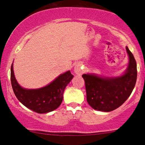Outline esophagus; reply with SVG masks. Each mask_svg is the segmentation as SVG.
<instances>
[{"mask_svg": "<svg viewBox=\"0 0 145 145\" xmlns=\"http://www.w3.org/2000/svg\"><path fill=\"white\" fill-rule=\"evenodd\" d=\"M84 68L82 67V65L80 63H78L74 67V72L77 75H81L84 72Z\"/></svg>", "mask_w": 145, "mask_h": 145, "instance_id": "obj_1", "label": "esophagus"}]
</instances>
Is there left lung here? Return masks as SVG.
Returning <instances> with one entry per match:
<instances>
[{
    "label": "left lung",
    "mask_w": 145,
    "mask_h": 145,
    "mask_svg": "<svg viewBox=\"0 0 145 145\" xmlns=\"http://www.w3.org/2000/svg\"><path fill=\"white\" fill-rule=\"evenodd\" d=\"M129 65L123 75L116 78H101L93 74H83L86 100L93 108L110 112L121 106L130 96L137 79L136 60L129 48Z\"/></svg>",
    "instance_id": "left-lung-1"
}]
</instances>
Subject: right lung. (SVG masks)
Segmentation results:
<instances>
[{"label": "right lung", "mask_w": 145, "mask_h": 145, "mask_svg": "<svg viewBox=\"0 0 145 145\" xmlns=\"http://www.w3.org/2000/svg\"><path fill=\"white\" fill-rule=\"evenodd\" d=\"M73 77L70 71H68L44 87L26 89L21 87L16 81L13 63L11 67V86L16 97L26 108L40 114L51 112L59 107L62 103L64 90Z\"/></svg>", "instance_id": "right-lung-1"}]
</instances>
